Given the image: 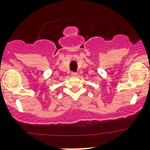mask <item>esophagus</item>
Returning a JSON list of instances; mask_svg holds the SVG:
<instances>
[{"label":"esophagus","instance_id":"34e87169","mask_svg":"<svg viewBox=\"0 0 150 150\" xmlns=\"http://www.w3.org/2000/svg\"><path fill=\"white\" fill-rule=\"evenodd\" d=\"M71 75H72V77H78V72H72Z\"/></svg>","mask_w":150,"mask_h":150}]
</instances>
